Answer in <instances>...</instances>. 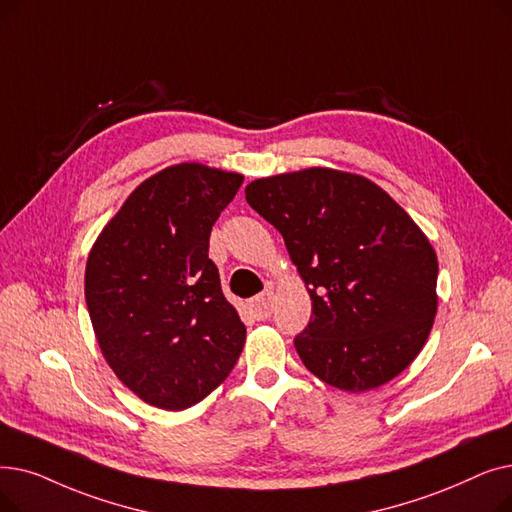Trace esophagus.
Wrapping results in <instances>:
<instances>
[{
	"instance_id": "obj_1",
	"label": "esophagus",
	"mask_w": 512,
	"mask_h": 512,
	"mask_svg": "<svg viewBox=\"0 0 512 512\" xmlns=\"http://www.w3.org/2000/svg\"><path fill=\"white\" fill-rule=\"evenodd\" d=\"M249 307V314L255 318V320H265L272 316V309H274V291H265L261 293L259 297L251 299L247 303Z\"/></svg>"
}]
</instances>
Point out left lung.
<instances>
[{
	"label": "left lung",
	"mask_w": 512,
	"mask_h": 512,
	"mask_svg": "<svg viewBox=\"0 0 512 512\" xmlns=\"http://www.w3.org/2000/svg\"><path fill=\"white\" fill-rule=\"evenodd\" d=\"M244 194L309 293L295 339L305 368L349 393L404 372L437 314V255L416 221L368 177L330 167L259 177Z\"/></svg>",
	"instance_id": "obj_1"
}]
</instances>
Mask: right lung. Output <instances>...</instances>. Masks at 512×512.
<instances>
[{
	"instance_id": "1",
	"label": "right lung",
	"mask_w": 512,
	"mask_h": 512,
	"mask_svg": "<svg viewBox=\"0 0 512 512\" xmlns=\"http://www.w3.org/2000/svg\"><path fill=\"white\" fill-rule=\"evenodd\" d=\"M244 175L180 163L150 175L98 234L85 303L106 364L142 402L184 410L228 379L247 339L209 236Z\"/></svg>"
}]
</instances>
